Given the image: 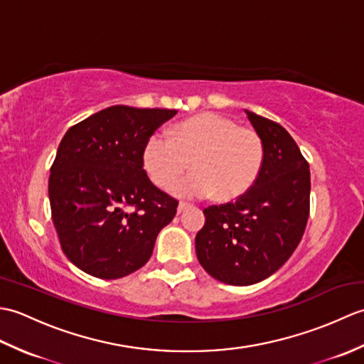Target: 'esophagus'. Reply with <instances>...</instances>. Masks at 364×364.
Wrapping results in <instances>:
<instances>
[{"label":"esophagus","instance_id":"34e87169","mask_svg":"<svg viewBox=\"0 0 364 364\" xmlns=\"http://www.w3.org/2000/svg\"><path fill=\"white\" fill-rule=\"evenodd\" d=\"M189 205L188 203H184V202H180V203H178V208H176V211L178 213H183L184 210H186V208H188Z\"/></svg>","mask_w":364,"mask_h":364}]
</instances>
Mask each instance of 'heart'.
<instances>
[{
    "label": "heart",
    "instance_id": "obj_1",
    "mask_svg": "<svg viewBox=\"0 0 364 364\" xmlns=\"http://www.w3.org/2000/svg\"><path fill=\"white\" fill-rule=\"evenodd\" d=\"M168 136L153 133L144 145L142 162L150 180L167 189L187 168L194 171L173 183L181 198L214 196L228 202L249 191L261 172L264 146L252 129L241 128L227 115L203 112L176 123Z\"/></svg>",
    "mask_w": 364,
    "mask_h": 364
}]
</instances>
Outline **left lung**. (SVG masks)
Returning <instances> with one entry per match:
<instances>
[{
    "mask_svg": "<svg viewBox=\"0 0 364 364\" xmlns=\"http://www.w3.org/2000/svg\"><path fill=\"white\" fill-rule=\"evenodd\" d=\"M264 161L236 202L205 208L196 236L198 262L215 280L255 284L275 274L297 249L310 214V166L282 125L245 109Z\"/></svg>",
    "mask_w": 364,
    "mask_h": 364,
    "instance_id": "8db88e82",
    "label": "left lung"
}]
</instances>
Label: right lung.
Listing matches in <instances>:
<instances>
[{
	"label": "right lung",
	"mask_w": 364,
	"mask_h": 364,
	"mask_svg": "<svg viewBox=\"0 0 364 364\" xmlns=\"http://www.w3.org/2000/svg\"><path fill=\"white\" fill-rule=\"evenodd\" d=\"M175 109L111 106L67 131L51 166L53 223L67 258L115 280L141 269L178 202L144 170L142 150Z\"/></svg>",
	"instance_id": "add662e5"
}]
</instances>
